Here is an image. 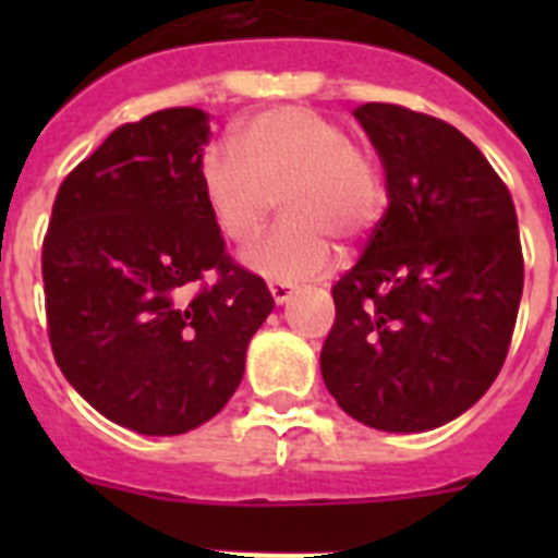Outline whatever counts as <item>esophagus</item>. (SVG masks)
<instances>
[{
  "instance_id": "1",
  "label": "esophagus",
  "mask_w": 558,
  "mask_h": 558,
  "mask_svg": "<svg viewBox=\"0 0 558 558\" xmlns=\"http://www.w3.org/2000/svg\"><path fill=\"white\" fill-rule=\"evenodd\" d=\"M268 288H270V295H274V302H276V304H284V302H288V299H290V295H293V288H290V284L270 282Z\"/></svg>"
}]
</instances>
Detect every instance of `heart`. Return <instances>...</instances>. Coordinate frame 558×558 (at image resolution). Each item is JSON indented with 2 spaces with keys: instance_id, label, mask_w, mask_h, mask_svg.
I'll return each mask as SVG.
<instances>
[{
  "instance_id": "b5f03b06",
  "label": "heart",
  "mask_w": 558,
  "mask_h": 558,
  "mask_svg": "<svg viewBox=\"0 0 558 558\" xmlns=\"http://www.w3.org/2000/svg\"><path fill=\"white\" fill-rule=\"evenodd\" d=\"M236 147L243 159L220 145L206 150L201 186L211 220L236 248L263 234L282 198L288 223L245 256L270 282L324 274L335 259L332 236L360 240L383 218V167L327 113L304 106L256 113L236 131Z\"/></svg>"
}]
</instances>
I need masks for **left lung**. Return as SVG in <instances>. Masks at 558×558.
<instances>
[{"mask_svg":"<svg viewBox=\"0 0 558 558\" xmlns=\"http://www.w3.org/2000/svg\"><path fill=\"white\" fill-rule=\"evenodd\" d=\"M354 120L386 170L388 209L332 288L322 374L374 430L441 427L489 391L522 299L509 186L450 122L366 102Z\"/></svg>","mask_w":558,"mask_h":558,"instance_id":"1","label":"left lung"}]
</instances>
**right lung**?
Wrapping results in <instances>:
<instances>
[{
  "label": "right lung",
  "instance_id": "add662e5",
  "mask_svg": "<svg viewBox=\"0 0 558 558\" xmlns=\"http://www.w3.org/2000/svg\"><path fill=\"white\" fill-rule=\"evenodd\" d=\"M209 133L201 108L120 125L63 179L44 236L56 363L95 411L145 436H179L223 411L274 310L206 206Z\"/></svg>",
  "mask_w": 558,
  "mask_h": 558
}]
</instances>
